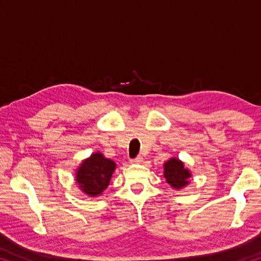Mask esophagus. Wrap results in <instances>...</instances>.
Returning <instances> with one entry per match:
<instances>
[{
    "mask_svg": "<svg viewBox=\"0 0 261 261\" xmlns=\"http://www.w3.org/2000/svg\"><path fill=\"white\" fill-rule=\"evenodd\" d=\"M143 161H144V158L141 155H138L136 159H134V160H131L132 163H141Z\"/></svg>",
    "mask_w": 261,
    "mask_h": 261,
    "instance_id": "1",
    "label": "esophagus"
}]
</instances>
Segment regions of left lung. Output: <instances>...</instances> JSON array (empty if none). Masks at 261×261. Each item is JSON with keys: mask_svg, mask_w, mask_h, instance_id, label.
Returning <instances> with one entry per match:
<instances>
[{"mask_svg": "<svg viewBox=\"0 0 261 261\" xmlns=\"http://www.w3.org/2000/svg\"><path fill=\"white\" fill-rule=\"evenodd\" d=\"M191 171L178 158H170L163 165V177L174 190H180L190 184Z\"/></svg>", "mask_w": 261, "mask_h": 261, "instance_id": "left-lung-1", "label": "left lung"}]
</instances>
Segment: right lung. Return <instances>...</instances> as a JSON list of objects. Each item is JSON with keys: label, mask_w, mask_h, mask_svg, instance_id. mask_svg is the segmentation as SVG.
<instances>
[{"label": "right lung", "mask_w": 261, "mask_h": 261, "mask_svg": "<svg viewBox=\"0 0 261 261\" xmlns=\"http://www.w3.org/2000/svg\"><path fill=\"white\" fill-rule=\"evenodd\" d=\"M116 163L101 152L92 153L76 169L74 180L78 188L88 197H98L108 188Z\"/></svg>", "instance_id": "add662e5"}]
</instances>
